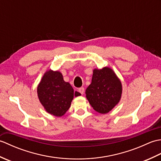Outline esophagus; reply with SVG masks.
<instances>
[{
	"mask_svg": "<svg viewBox=\"0 0 161 161\" xmlns=\"http://www.w3.org/2000/svg\"><path fill=\"white\" fill-rule=\"evenodd\" d=\"M78 91H79V92H80V93L81 95H83L84 93V87H81V88H79Z\"/></svg>",
	"mask_w": 161,
	"mask_h": 161,
	"instance_id": "obj_1",
	"label": "esophagus"
}]
</instances>
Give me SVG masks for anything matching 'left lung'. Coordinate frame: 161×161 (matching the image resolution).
Returning <instances> with one entry per match:
<instances>
[{"label": "left lung", "instance_id": "obj_1", "mask_svg": "<svg viewBox=\"0 0 161 161\" xmlns=\"http://www.w3.org/2000/svg\"><path fill=\"white\" fill-rule=\"evenodd\" d=\"M122 93L121 81L111 68H95L91 84L86 90V97L95 111L107 114L119 103Z\"/></svg>", "mask_w": 161, "mask_h": 161}]
</instances>
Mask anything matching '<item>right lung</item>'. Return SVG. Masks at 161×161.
Returning <instances> with one entry per match:
<instances>
[{
    "label": "right lung",
    "mask_w": 161,
    "mask_h": 161,
    "mask_svg": "<svg viewBox=\"0 0 161 161\" xmlns=\"http://www.w3.org/2000/svg\"><path fill=\"white\" fill-rule=\"evenodd\" d=\"M37 95L46 111L61 117L69 109L73 97L81 95L64 80L61 72L47 70L37 86Z\"/></svg>",
    "instance_id": "1"
}]
</instances>
